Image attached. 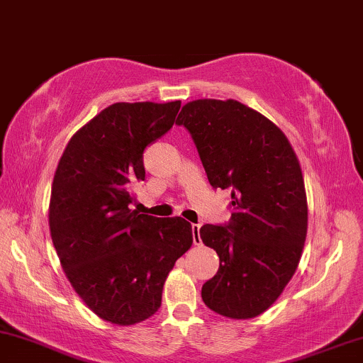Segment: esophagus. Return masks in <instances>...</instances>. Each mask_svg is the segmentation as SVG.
Masks as SVG:
<instances>
[{
  "mask_svg": "<svg viewBox=\"0 0 363 363\" xmlns=\"http://www.w3.org/2000/svg\"><path fill=\"white\" fill-rule=\"evenodd\" d=\"M191 232H194V244H202V239H200V223H194V225H191Z\"/></svg>",
  "mask_w": 363,
  "mask_h": 363,
  "instance_id": "obj_1",
  "label": "esophagus"
}]
</instances>
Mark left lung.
<instances>
[{
	"label": "left lung",
	"mask_w": 363,
	"mask_h": 363,
	"mask_svg": "<svg viewBox=\"0 0 363 363\" xmlns=\"http://www.w3.org/2000/svg\"><path fill=\"white\" fill-rule=\"evenodd\" d=\"M213 189H232L227 225L205 223L200 239L220 259L202 288L210 310L256 318L274 305L298 269L308 232L299 160L286 134L242 102L196 99L178 114Z\"/></svg>",
	"instance_id": "obj_1"
}]
</instances>
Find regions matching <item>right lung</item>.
I'll return each instance as SVG.
<instances>
[{
	"label": "right lung",
	"instance_id": "add662e5",
	"mask_svg": "<svg viewBox=\"0 0 363 363\" xmlns=\"http://www.w3.org/2000/svg\"><path fill=\"white\" fill-rule=\"evenodd\" d=\"M182 102H116L67 143L52 183L48 225L62 269L89 310L136 325L161 306L164 281L194 244L185 218L129 205L145 180L143 151L173 126Z\"/></svg>",
	"mask_w": 363,
	"mask_h": 363
}]
</instances>
